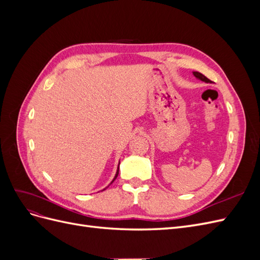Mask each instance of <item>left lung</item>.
Wrapping results in <instances>:
<instances>
[{
	"label": "left lung",
	"instance_id": "left-lung-1",
	"mask_svg": "<svg viewBox=\"0 0 260 260\" xmlns=\"http://www.w3.org/2000/svg\"><path fill=\"white\" fill-rule=\"evenodd\" d=\"M193 75L198 78L199 80H202V81H204V82H207V83H211V81L208 79V78H206L205 76H204L203 74H201V73H199V72H193Z\"/></svg>",
	"mask_w": 260,
	"mask_h": 260
}]
</instances>
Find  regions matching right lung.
Wrapping results in <instances>:
<instances>
[{"label": "right lung", "instance_id": "1", "mask_svg": "<svg viewBox=\"0 0 260 260\" xmlns=\"http://www.w3.org/2000/svg\"><path fill=\"white\" fill-rule=\"evenodd\" d=\"M118 172H119V167H118V169H117V172H116V175H115V178L113 179V181H112V182L111 183H113L114 182V181H115V179L118 177ZM104 190H105V188H104Z\"/></svg>", "mask_w": 260, "mask_h": 260}]
</instances>
